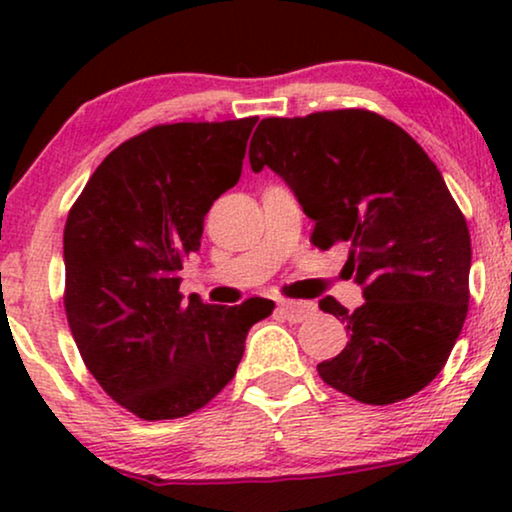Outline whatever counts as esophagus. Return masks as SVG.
<instances>
[{"instance_id":"esophagus-1","label":"esophagus","mask_w":512,"mask_h":512,"mask_svg":"<svg viewBox=\"0 0 512 512\" xmlns=\"http://www.w3.org/2000/svg\"><path fill=\"white\" fill-rule=\"evenodd\" d=\"M279 310L289 321L293 324H298V321H305L307 317H312L314 312H317V305L314 303H307V300H284L282 305H279Z\"/></svg>"}]
</instances>
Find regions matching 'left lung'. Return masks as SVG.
<instances>
[{
  "label": "left lung",
  "instance_id": "1",
  "mask_svg": "<svg viewBox=\"0 0 512 512\" xmlns=\"http://www.w3.org/2000/svg\"><path fill=\"white\" fill-rule=\"evenodd\" d=\"M251 170L270 167L314 221L312 244H347L342 275L366 303L326 296L349 342L321 380L368 405L422 391L450 356L468 312L471 235L443 174L403 128L366 109L263 118Z\"/></svg>",
  "mask_w": 512,
  "mask_h": 512
}]
</instances>
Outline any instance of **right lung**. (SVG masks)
Here are the masks:
<instances>
[{"instance_id": "obj_1", "label": "right lung", "mask_w": 512, "mask_h": 512, "mask_svg": "<svg viewBox=\"0 0 512 512\" xmlns=\"http://www.w3.org/2000/svg\"><path fill=\"white\" fill-rule=\"evenodd\" d=\"M258 118L156 125L102 160L65 223V312L81 359L132 415L177 419L233 380L275 303L179 293L205 214L240 181Z\"/></svg>"}]
</instances>
